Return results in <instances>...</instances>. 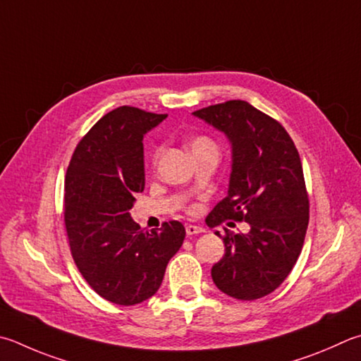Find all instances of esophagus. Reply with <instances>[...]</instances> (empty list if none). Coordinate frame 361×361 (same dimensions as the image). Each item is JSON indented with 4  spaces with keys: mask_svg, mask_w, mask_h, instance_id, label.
Wrapping results in <instances>:
<instances>
[{
    "mask_svg": "<svg viewBox=\"0 0 361 361\" xmlns=\"http://www.w3.org/2000/svg\"><path fill=\"white\" fill-rule=\"evenodd\" d=\"M202 232H205V228L200 227V226H192V224L186 226V233L189 235V237H191V235H195V233H202Z\"/></svg>",
    "mask_w": 361,
    "mask_h": 361,
    "instance_id": "34e87169",
    "label": "esophagus"
}]
</instances>
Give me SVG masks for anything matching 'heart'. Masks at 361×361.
<instances>
[{
    "label": "heart",
    "mask_w": 361,
    "mask_h": 361,
    "mask_svg": "<svg viewBox=\"0 0 361 361\" xmlns=\"http://www.w3.org/2000/svg\"><path fill=\"white\" fill-rule=\"evenodd\" d=\"M207 147H214V143L208 139V137H197V139H194L191 143V149H199V148H207ZM216 148V147H214ZM159 156V149L154 153V161L158 159Z\"/></svg>",
    "instance_id": "1"
}]
</instances>
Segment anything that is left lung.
I'll list each match as a JSON object with an SVG mask.
<instances>
[{
    "label": "left lung",
    "instance_id": "left-lung-1",
    "mask_svg": "<svg viewBox=\"0 0 361 361\" xmlns=\"http://www.w3.org/2000/svg\"><path fill=\"white\" fill-rule=\"evenodd\" d=\"M194 115L224 133L232 145L227 197L212 209L207 224L232 219L251 227L246 233L226 228V254L212 268L213 283L232 298H262L289 276L305 243L310 199L298 149L283 124L246 101L216 104Z\"/></svg>",
    "mask_w": 361,
    "mask_h": 361
}]
</instances>
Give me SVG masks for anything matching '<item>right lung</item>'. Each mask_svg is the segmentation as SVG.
Segmentation results:
<instances>
[{
	"mask_svg": "<svg viewBox=\"0 0 361 361\" xmlns=\"http://www.w3.org/2000/svg\"><path fill=\"white\" fill-rule=\"evenodd\" d=\"M167 115L123 106L104 115L72 154L64 183V224L78 271L97 295L133 306L158 292L186 231L178 221L152 232L130 218L145 188L143 135Z\"/></svg>",
	"mask_w": 361,
	"mask_h": 361,
	"instance_id": "1",
	"label": "right lung"
}]
</instances>
